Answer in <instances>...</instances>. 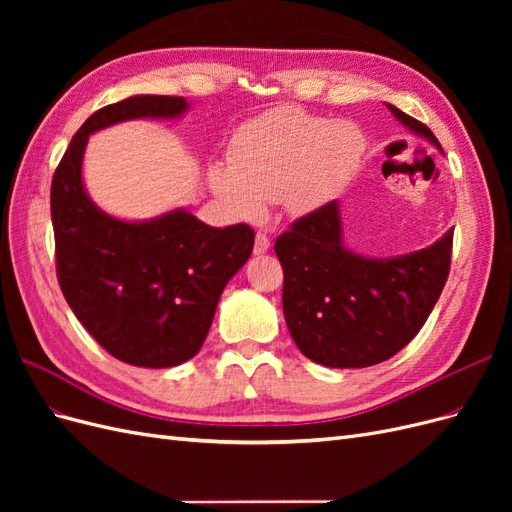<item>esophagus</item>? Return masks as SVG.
<instances>
[{"label": "esophagus", "mask_w": 512, "mask_h": 512, "mask_svg": "<svg viewBox=\"0 0 512 512\" xmlns=\"http://www.w3.org/2000/svg\"><path fill=\"white\" fill-rule=\"evenodd\" d=\"M271 247V239L267 237V232H256V241H254V254H265Z\"/></svg>", "instance_id": "34e87169"}]
</instances>
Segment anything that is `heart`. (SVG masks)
<instances>
[{"label":"heart","mask_w":512,"mask_h":512,"mask_svg":"<svg viewBox=\"0 0 512 512\" xmlns=\"http://www.w3.org/2000/svg\"><path fill=\"white\" fill-rule=\"evenodd\" d=\"M228 153L230 164L209 168L211 188L237 218L260 220L267 203L320 207L359 166L365 136L350 121L282 106L243 123Z\"/></svg>","instance_id":"heart-1"}]
</instances>
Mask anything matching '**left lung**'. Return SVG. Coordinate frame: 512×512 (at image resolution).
Masks as SVG:
<instances>
[{
	"label": "left lung",
	"instance_id": "8db88e82",
	"mask_svg": "<svg viewBox=\"0 0 512 512\" xmlns=\"http://www.w3.org/2000/svg\"><path fill=\"white\" fill-rule=\"evenodd\" d=\"M389 111L440 147L423 121L391 104ZM275 254L294 344L320 365L369 367L408 346L429 318L451 271L453 228L421 252L363 258L344 247L339 207L331 200L294 220L275 239Z\"/></svg>",
	"mask_w": 512,
	"mask_h": 512
}]
</instances>
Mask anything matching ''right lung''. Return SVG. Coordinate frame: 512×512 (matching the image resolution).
<instances>
[{
  "instance_id": "right-lung-1",
  "label": "right lung",
  "mask_w": 512,
  "mask_h": 512,
  "mask_svg": "<svg viewBox=\"0 0 512 512\" xmlns=\"http://www.w3.org/2000/svg\"><path fill=\"white\" fill-rule=\"evenodd\" d=\"M177 96L108 104L74 134L51 183L55 267L61 292L89 335L136 367H173L203 346L228 280L252 254L247 224L211 228L188 211L130 224L85 194L81 162L89 134L136 117H177Z\"/></svg>"
}]
</instances>
